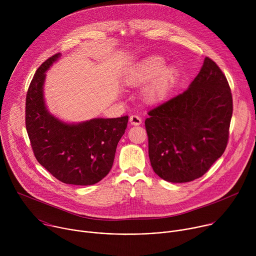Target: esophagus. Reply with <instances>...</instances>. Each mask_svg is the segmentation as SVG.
Wrapping results in <instances>:
<instances>
[{"mask_svg":"<svg viewBox=\"0 0 256 256\" xmlns=\"http://www.w3.org/2000/svg\"><path fill=\"white\" fill-rule=\"evenodd\" d=\"M130 124H132V126H140V124H142V120H140V118H138V116H132L130 118Z\"/></svg>","mask_w":256,"mask_h":256,"instance_id":"obj_1","label":"esophagus"}]
</instances>
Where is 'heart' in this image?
I'll list each match as a JSON object with an SVG mask.
<instances>
[{
    "instance_id": "heart-1",
    "label": "heart",
    "mask_w": 256,
    "mask_h": 256,
    "mask_svg": "<svg viewBox=\"0 0 256 256\" xmlns=\"http://www.w3.org/2000/svg\"><path fill=\"white\" fill-rule=\"evenodd\" d=\"M177 77L176 66H166V60L160 56H151L134 66L126 77V83L130 87L149 83L144 90V98L148 103H157L168 97Z\"/></svg>"
}]
</instances>
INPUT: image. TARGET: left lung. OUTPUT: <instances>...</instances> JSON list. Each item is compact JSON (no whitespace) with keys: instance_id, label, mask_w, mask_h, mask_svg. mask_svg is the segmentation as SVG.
Returning <instances> with one entry per match:
<instances>
[{"instance_id":"obj_1","label":"left lung","mask_w":256,"mask_h":256,"mask_svg":"<svg viewBox=\"0 0 256 256\" xmlns=\"http://www.w3.org/2000/svg\"><path fill=\"white\" fill-rule=\"evenodd\" d=\"M232 112L228 81L206 58L188 90L148 112L144 126L154 172L173 184L202 177L227 147Z\"/></svg>"}]
</instances>
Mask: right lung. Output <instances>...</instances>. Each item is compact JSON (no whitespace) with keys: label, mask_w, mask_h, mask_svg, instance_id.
<instances>
[{"label":"right lung","mask_w":256,"mask_h":256,"mask_svg":"<svg viewBox=\"0 0 256 256\" xmlns=\"http://www.w3.org/2000/svg\"><path fill=\"white\" fill-rule=\"evenodd\" d=\"M60 56L46 60L30 83L26 130L36 160L52 176L66 184L92 186L110 171L128 116L68 124L52 114L44 94L46 72Z\"/></svg>","instance_id":"1"}]
</instances>
